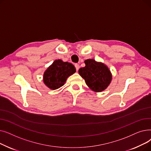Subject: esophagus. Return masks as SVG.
I'll use <instances>...</instances> for the list:
<instances>
[{
	"label": "esophagus",
	"instance_id": "34e87169",
	"mask_svg": "<svg viewBox=\"0 0 151 151\" xmlns=\"http://www.w3.org/2000/svg\"><path fill=\"white\" fill-rule=\"evenodd\" d=\"M75 68H76V71H78V70H79V67H80V66H79V65L78 64V63H76V64L75 65Z\"/></svg>",
	"mask_w": 151,
	"mask_h": 151
}]
</instances>
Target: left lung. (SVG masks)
<instances>
[{"instance_id":"8db88e82","label":"left lung","mask_w":151,"mask_h":151,"mask_svg":"<svg viewBox=\"0 0 151 151\" xmlns=\"http://www.w3.org/2000/svg\"><path fill=\"white\" fill-rule=\"evenodd\" d=\"M86 66L79 69V74L84 79L86 84L94 92L106 89L112 80V75L106 65L93 59L84 61Z\"/></svg>"}]
</instances>
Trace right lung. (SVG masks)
Masks as SVG:
<instances>
[{"mask_svg": "<svg viewBox=\"0 0 151 151\" xmlns=\"http://www.w3.org/2000/svg\"><path fill=\"white\" fill-rule=\"evenodd\" d=\"M76 72V68L72 63L55 60L45 71L43 82L51 89H57L65 84L67 79Z\"/></svg>", "mask_w": 151, "mask_h": 151, "instance_id": "right-lung-1", "label": "right lung"}]
</instances>
